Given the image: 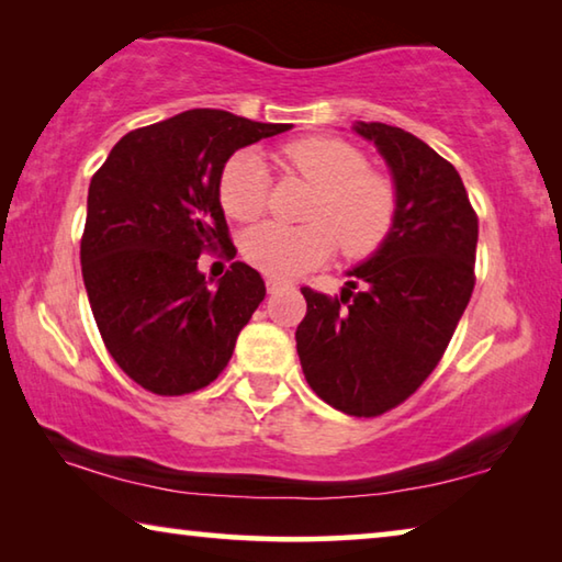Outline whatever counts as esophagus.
<instances>
[{"label": "esophagus", "mask_w": 562, "mask_h": 562, "mask_svg": "<svg viewBox=\"0 0 562 562\" xmlns=\"http://www.w3.org/2000/svg\"><path fill=\"white\" fill-rule=\"evenodd\" d=\"M288 280H280V278H268V292H278L282 288H288Z\"/></svg>", "instance_id": "obj_1"}]
</instances>
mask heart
I'll return each instance as SVG.
<instances>
[{"mask_svg": "<svg viewBox=\"0 0 562 562\" xmlns=\"http://www.w3.org/2000/svg\"><path fill=\"white\" fill-rule=\"evenodd\" d=\"M282 160L317 190L304 213L310 225L262 223L243 235V255L272 278H297L325 265L339 243L347 258L376 252L396 223L392 178L369 168L367 156L341 138H302L282 148ZM223 211L255 221L268 211L270 173L250 148L227 160L217 183Z\"/></svg>", "mask_w": 562, "mask_h": 562, "instance_id": "b5f03b06", "label": "heart"}]
</instances>
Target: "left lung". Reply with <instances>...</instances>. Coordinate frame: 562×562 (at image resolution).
<instances>
[{
  "mask_svg": "<svg viewBox=\"0 0 562 562\" xmlns=\"http://www.w3.org/2000/svg\"><path fill=\"white\" fill-rule=\"evenodd\" d=\"M355 131L392 168L396 223L341 297L302 288L307 315L294 339L312 392L369 418L406 402L441 361L475 284L479 215L459 170L422 138L386 123Z\"/></svg>",
  "mask_w": 562,
  "mask_h": 562,
  "instance_id": "8db88e82",
  "label": "left lung"
}]
</instances>
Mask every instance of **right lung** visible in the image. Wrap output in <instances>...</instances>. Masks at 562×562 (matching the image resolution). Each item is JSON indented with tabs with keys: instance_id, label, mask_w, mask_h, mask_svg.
<instances>
[{
	"instance_id": "obj_1",
	"label": "right lung",
	"mask_w": 562,
	"mask_h": 562,
	"mask_svg": "<svg viewBox=\"0 0 562 562\" xmlns=\"http://www.w3.org/2000/svg\"><path fill=\"white\" fill-rule=\"evenodd\" d=\"M288 128L183 111L126 133L93 173L83 284L109 355L146 392L180 396L215 382L265 300L250 265L233 262L213 290L198 258L237 252L217 195L227 158Z\"/></svg>"
}]
</instances>
